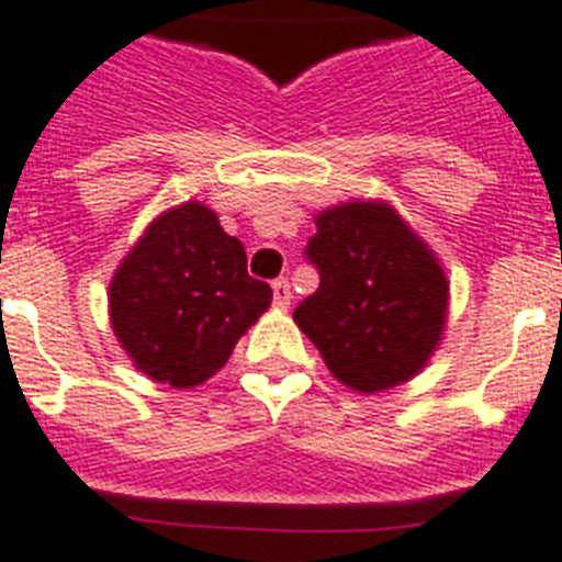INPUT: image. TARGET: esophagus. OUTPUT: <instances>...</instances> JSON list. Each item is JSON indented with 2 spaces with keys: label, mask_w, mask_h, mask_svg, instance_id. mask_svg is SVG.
<instances>
[{
  "label": "esophagus",
  "mask_w": 562,
  "mask_h": 562,
  "mask_svg": "<svg viewBox=\"0 0 562 562\" xmlns=\"http://www.w3.org/2000/svg\"><path fill=\"white\" fill-rule=\"evenodd\" d=\"M272 299H276V307H281V310L290 307L293 290H290V281H286V278H278V281H272Z\"/></svg>",
  "instance_id": "obj_1"
}]
</instances>
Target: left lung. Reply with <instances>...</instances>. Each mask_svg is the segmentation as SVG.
I'll return each instance as SVG.
<instances>
[{"instance_id": "8db88e82", "label": "left lung", "mask_w": 562, "mask_h": 562, "mask_svg": "<svg viewBox=\"0 0 562 562\" xmlns=\"http://www.w3.org/2000/svg\"><path fill=\"white\" fill-rule=\"evenodd\" d=\"M304 255L322 281L293 318L330 374L359 394L420 374L441 345L450 281L394 205L351 200L318 211Z\"/></svg>"}]
</instances>
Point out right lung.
I'll use <instances>...</instances> for the list:
<instances>
[{
    "instance_id": "1",
    "label": "right lung",
    "mask_w": 562,
    "mask_h": 562,
    "mask_svg": "<svg viewBox=\"0 0 562 562\" xmlns=\"http://www.w3.org/2000/svg\"><path fill=\"white\" fill-rule=\"evenodd\" d=\"M272 304L246 272V249L196 200L161 211L110 281V325L156 383H205Z\"/></svg>"
}]
</instances>
